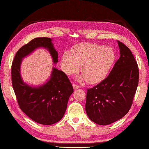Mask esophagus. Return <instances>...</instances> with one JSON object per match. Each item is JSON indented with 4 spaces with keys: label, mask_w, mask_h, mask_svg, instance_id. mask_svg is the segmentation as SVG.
<instances>
[{
    "label": "esophagus",
    "mask_w": 149,
    "mask_h": 149,
    "mask_svg": "<svg viewBox=\"0 0 149 149\" xmlns=\"http://www.w3.org/2000/svg\"><path fill=\"white\" fill-rule=\"evenodd\" d=\"M73 87H74V89H77L79 88V86H78V85H76V84H73Z\"/></svg>",
    "instance_id": "obj_1"
}]
</instances>
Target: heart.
<instances>
[{
	"label": "heart",
	"mask_w": 149,
	"mask_h": 149,
	"mask_svg": "<svg viewBox=\"0 0 149 149\" xmlns=\"http://www.w3.org/2000/svg\"><path fill=\"white\" fill-rule=\"evenodd\" d=\"M115 52L111 47L95 43H81L72 49V54L65 52L61 65L66 74L81 72L89 84H97L105 78L115 62Z\"/></svg>",
	"instance_id": "1"
}]
</instances>
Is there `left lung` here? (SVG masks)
Listing matches in <instances>:
<instances>
[{
  "instance_id": "8db88e82",
  "label": "left lung",
  "mask_w": 149,
  "mask_h": 149,
  "mask_svg": "<svg viewBox=\"0 0 149 149\" xmlns=\"http://www.w3.org/2000/svg\"><path fill=\"white\" fill-rule=\"evenodd\" d=\"M120 57L108 76L87 89L86 111L92 121L107 125L129 111L139 84V67L130 49L118 41Z\"/></svg>"
}]
</instances>
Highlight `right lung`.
<instances>
[{"mask_svg": "<svg viewBox=\"0 0 149 149\" xmlns=\"http://www.w3.org/2000/svg\"><path fill=\"white\" fill-rule=\"evenodd\" d=\"M40 47L47 48L54 63L58 62V52L52 39L36 38L16 52L12 63V84L20 109L34 121L49 125L58 122L64 115L74 88L67 75L54 68L50 79L42 86L34 87L24 83L20 75L22 59Z\"/></svg>", "mask_w": 149, "mask_h": 149, "instance_id": "right-lung-1", "label": "right lung"}]
</instances>
